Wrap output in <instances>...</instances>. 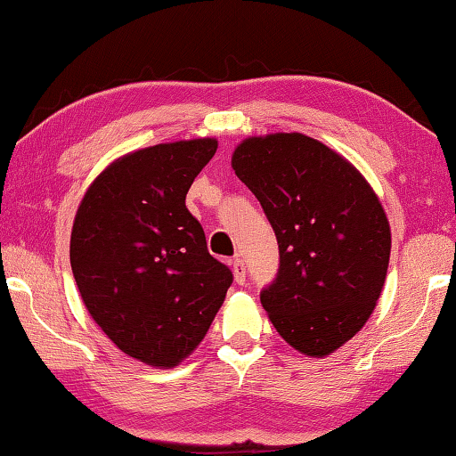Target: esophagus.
I'll return each mask as SVG.
<instances>
[{
    "instance_id": "esophagus-1",
    "label": "esophagus",
    "mask_w": 456,
    "mask_h": 456,
    "mask_svg": "<svg viewBox=\"0 0 456 456\" xmlns=\"http://www.w3.org/2000/svg\"><path fill=\"white\" fill-rule=\"evenodd\" d=\"M231 267H233V275H235V281L241 285L245 283V277H247V272H245V264L241 257H235L233 261H231Z\"/></svg>"
}]
</instances>
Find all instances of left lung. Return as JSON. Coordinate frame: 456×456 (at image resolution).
<instances>
[{
  "mask_svg": "<svg viewBox=\"0 0 456 456\" xmlns=\"http://www.w3.org/2000/svg\"><path fill=\"white\" fill-rule=\"evenodd\" d=\"M231 165L280 245L261 291L269 320L291 348L328 356L364 328L384 288L392 241L380 200L356 167L299 133L245 138Z\"/></svg>",
  "mask_w": 456,
  "mask_h": 456,
  "instance_id": "1",
  "label": "left lung"
}]
</instances>
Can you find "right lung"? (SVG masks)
I'll return each mask as SVG.
<instances>
[{"label":"right lung","mask_w":456,"mask_h":456,"mask_svg":"<svg viewBox=\"0 0 456 456\" xmlns=\"http://www.w3.org/2000/svg\"><path fill=\"white\" fill-rule=\"evenodd\" d=\"M215 151V138H192L125 154L76 213L70 264L82 302L118 350L149 366L187 358L233 283L184 205Z\"/></svg>","instance_id":"right-lung-1"}]
</instances>
